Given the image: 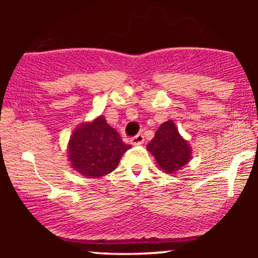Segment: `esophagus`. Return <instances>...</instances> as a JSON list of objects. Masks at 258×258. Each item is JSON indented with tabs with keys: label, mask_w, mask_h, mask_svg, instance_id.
Listing matches in <instances>:
<instances>
[{
	"label": "esophagus",
	"mask_w": 258,
	"mask_h": 258,
	"mask_svg": "<svg viewBox=\"0 0 258 258\" xmlns=\"http://www.w3.org/2000/svg\"><path fill=\"white\" fill-rule=\"evenodd\" d=\"M131 142H132L133 146H141V144L144 143V136L142 135V133H138L137 136L132 137Z\"/></svg>",
	"instance_id": "1"
}]
</instances>
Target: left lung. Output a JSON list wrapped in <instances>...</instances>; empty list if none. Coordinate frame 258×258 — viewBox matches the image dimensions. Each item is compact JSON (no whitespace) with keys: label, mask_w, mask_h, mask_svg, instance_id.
I'll list each match as a JSON object with an SVG mask.
<instances>
[{"label":"left lung","mask_w":258,"mask_h":258,"mask_svg":"<svg viewBox=\"0 0 258 258\" xmlns=\"http://www.w3.org/2000/svg\"><path fill=\"white\" fill-rule=\"evenodd\" d=\"M147 149L153 154L159 167L171 174L178 172L191 159L190 146L179 135L172 120L166 121L159 127Z\"/></svg>","instance_id":"left-lung-1"}]
</instances>
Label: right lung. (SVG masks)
Wrapping results in <instances>:
<instances>
[{"label": "right lung", "instance_id": "right-lung-1", "mask_svg": "<svg viewBox=\"0 0 258 258\" xmlns=\"http://www.w3.org/2000/svg\"><path fill=\"white\" fill-rule=\"evenodd\" d=\"M130 148L131 146L123 143L116 130L109 126L100 115L73 132L68 158L76 172L87 178H99L117 167L121 156Z\"/></svg>", "mask_w": 258, "mask_h": 258}]
</instances>
